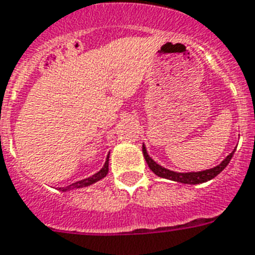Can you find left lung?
<instances>
[{"instance_id": "obj_1", "label": "left lung", "mask_w": 255, "mask_h": 255, "mask_svg": "<svg viewBox=\"0 0 255 255\" xmlns=\"http://www.w3.org/2000/svg\"><path fill=\"white\" fill-rule=\"evenodd\" d=\"M142 153H144V158H145L148 166L150 167V170H152L154 174L158 175V177L166 178V179H170V181L181 182V183H185V185H198V183H203V182L210 181V179L216 177L217 174H220L221 171L227 167L229 161L232 160V157H233V153L235 152H232L231 154L219 165V166L214 167V169H208V170L204 171H198V173H175V171L167 170V169H165V167L160 166L158 163L154 162V161L148 156V153H146L145 146L144 145H142Z\"/></svg>"}]
</instances>
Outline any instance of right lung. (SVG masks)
Masks as SVG:
<instances>
[{
  "label": "right lung",
  "instance_id": "obj_1",
  "mask_svg": "<svg viewBox=\"0 0 255 255\" xmlns=\"http://www.w3.org/2000/svg\"><path fill=\"white\" fill-rule=\"evenodd\" d=\"M109 173V156H107V160L103 165V167L101 170L94 174L93 177H89L86 179H82V181H78V182H74L72 185L67 186V187H60V190H63V191H68V190H72V188H80V187H85V186H89V185H93L94 182L99 181V179H102V178L106 177V174Z\"/></svg>",
  "mask_w": 255,
  "mask_h": 255
}]
</instances>
